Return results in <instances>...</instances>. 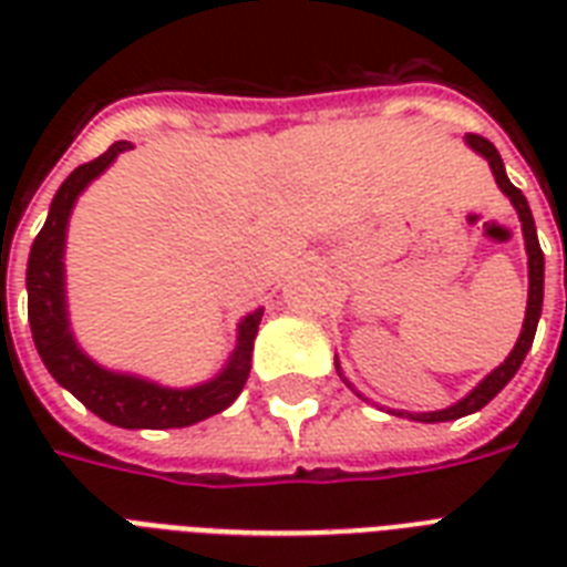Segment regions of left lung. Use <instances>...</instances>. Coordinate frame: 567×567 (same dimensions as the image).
I'll list each match as a JSON object with an SVG mask.
<instances>
[{
  "mask_svg": "<svg viewBox=\"0 0 567 567\" xmlns=\"http://www.w3.org/2000/svg\"><path fill=\"white\" fill-rule=\"evenodd\" d=\"M465 144L474 150L476 155H483L488 167H492V176L497 182V188L503 194L509 196L512 208L518 212V220H520V231H524V249H527V276H529V288H527V311H524V327H520V336L512 347V353L503 359L497 368H494L488 377H483L476 382L471 391H467L462 400H456L453 405L447 409H435V412H403V409H385L388 414H396V417H409V421H421V423H441V421H456V417H465V414H474L480 412L485 403H492L494 396L501 394L503 388L509 385V379L518 373V368L524 364L527 359L529 347H533V338H536V327H538V318H542V302H545V252L538 247V235H536V220H533V212H529V203L527 196L520 194L515 185L509 182L506 176V167H503V158L497 153V146L492 141H485L480 135H465ZM336 371L338 377L344 379V385L353 391L355 396H362L364 403H368V396L359 391V388L344 377L341 371V362H338L336 355Z\"/></svg>",
  "mask_w": 567,
  "mask_h": 567,
  "instance_id": "8db88e82",
  "label": "left lung"
}]
</instances>
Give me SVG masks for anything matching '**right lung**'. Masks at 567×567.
<instances>
[{
	"label": "right lung",
	"mask_w": 567,
	"mask_h": 567,
	"mask_svg": "<svg viewBox=\"0 0 567 567\" xmlns=\"http://www.w3.org/2000/svg\"><path fill=\"white\" fill-rule=\"evenodd\" d=\"M126 150H132L128 141L111 144L96 162L75 167L52 196L47 223L31 244L29 267H25L31 338L52 379L66 388L79 403L87 405L96 417L123 430H176V426L205 421L238 400L247 385L252 341H256L265 309L249 311L238 320L235 350L226 364L212 379L196 382V385H162L141 373L105 368L84 353L70 323V302H66V229H70V217H73L79 196Z\"/></svg>",
	"instance_id": "1"
}]
</instances>
